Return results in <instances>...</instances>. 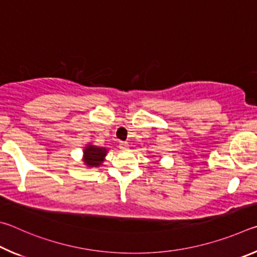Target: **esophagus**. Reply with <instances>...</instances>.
I'll list each match as a JSON object with an SVG mask.
<instances>
[{"mask_svg": "<svg viewBox=\"0 0 257 257\" xmlns=\"http://www.w3.org/2000/svg\"><path fill=\"white\" fill-rule=\"evenodd\" d=\"M119 149L121 150V151H126L128 149V145L126 142H120L119 143Z\"/></svg>", "mask_w": 257, "mask_h": 257, "instance_id": "obj_1", "label": "esophagus"}]
</instances>
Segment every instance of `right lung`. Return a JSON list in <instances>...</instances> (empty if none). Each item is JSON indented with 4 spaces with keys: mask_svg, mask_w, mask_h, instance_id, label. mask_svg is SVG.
<instances>
[{
    "mask_svg": "<svg viewBox=\"0 0 257 257\" xmlns=\"http://www.w3.org/2000/svg\"><path fill=\"white\" fill-rule=\"evenodd\" d=\"M106 154L107 150L105 148L88 146L84 150V163L89 167H98L99 165H101Z\"/></svg>",
    "mask_w": 257,
    "mask_h": 257,
    "instance_id": "add662e5",
    "label": "right lung"
}]
</instances>
